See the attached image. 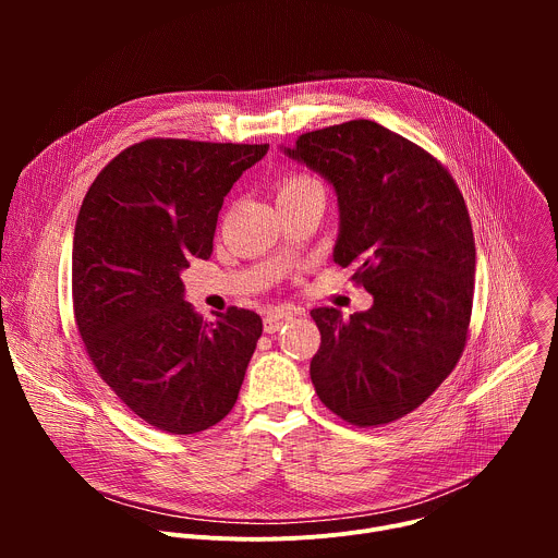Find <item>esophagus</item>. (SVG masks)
<instances>
[{"mask_svg": "<svg viewBox=\"0 0 558 558\" xmlns=\"http://www.w3.org/2000/svg\"><path fill=\"white\" fill-rule=\"evenodd\" d=\"M289 320H293V311H289V308H276V311L267 313V317H265V333H276Z\"/></svg>", "mask_w": 558, "mask_h": 558, "instance_id": "1", "label": "esophagus"}]
</instances>
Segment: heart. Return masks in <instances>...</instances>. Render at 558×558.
<instances>
[{"label": "heart", "instance_id": "obj_1", "mask_svg": "<svg viewBox=\"0 0 558 558\" xmlns=\"http://www.w3.org/2000/svg\"><path fill=\"white\" fill-rule=\"evenodd\" d=\"M311 185H315V181H311L308 177H304V174H293V177H289V179H284V181L280 183L278 196L291 194V192H298V190H304V187H311Z\"/></svg>", "mask_w": 558, "mask_h": 558}]
</instances>
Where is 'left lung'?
<instances>
[{"mask_svg": "<svg viewBox=\"0 0 558 558\" xmlns=\"http://www.w3.org/2000/svg\"><path fill=\"white\" fill-rule=\"evenodd\" d=\"M291 158L338 196L333 260L355 267L371 295L342 320L313 308L320 349L311 381L355 426L400 420L428 400L461 357L472 311L474 238L459 187L441 163L375 121L302 134Z\"/></svg>", "mask_w": 558, "mask_h": 558, "instance_id": "obj_1", "label": "left lung"}]
</instances>
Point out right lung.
Here are the masks:
<instances>
[{
    "label": "right lung",
    "instance_id": "obj_1",
    "mask_svg": "<svg viewBox=\"0 0 558 558\" xmlns=\"http://www.w3.org/2000/svg\"><path fill=\"white\" fill-rule=\"evenodd\" d=\"M267 149L147 138L112 158L78 209V333L101 379L158 430H207L238 400L260 315L231 306L205 323L185 302L181 271L211 256L222 198Z\"/></svg>",
    "mask_w": 558,
    "mask_h": 558
}]
</instances>
